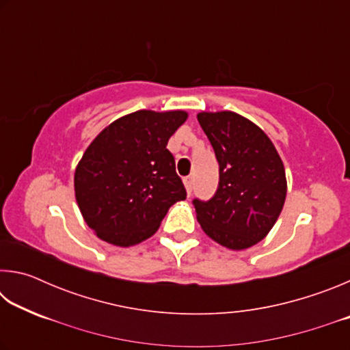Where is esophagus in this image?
Returning <instances> with one entry per match:
<instances>
[{
	"label": "esophagus",
	"instance_id": "obj_1",
	"mask_svg": "<svg viewBox=\"0 0 350 350\" xmlns=\"http://www.w3.org/2000/svg\"><path fill=\"white\" fill-rule=\"evenodd\" d=\"M183 185H185V188H187V193L191 194V191H193V177L191 176L183 177Z\"/></svg>",
	"mask_w": 350,
	"mask_h": 350
}]
</instances>
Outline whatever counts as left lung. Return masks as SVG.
<instances>
[{
	"label": "left lung",
	"mask_w": 350,
	"mask_h": 350,
	"mask_svg": "<svg viewBox=\"0 0 350 350\" xmlns=\"http://www.w3.org/2000/svg\"><path fill=\"white\" fill-rule=\"evenodd\" d=\"M198 120L219 163L215 196L193 199L198 221L213 241L244 250L267 236L282 210V161L262 129L236 112H200Z\"/></svg>",
	"instance_id": "1"
}]
</instances>
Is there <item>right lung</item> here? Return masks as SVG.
I'll return each instance as SVG.
<instances>
[{"mask_svg":"<svg viewBox=\"0 0 350 350\" xmlns=\"http://www.w3.org/2000/svg\"><path fill=\"white\" fill-rule=\"evenodd\" d=\"M185 120L183 111H137L112 122L88 146L75 170V199L100 239L139 244L187 198L167 148Z\"/></svg>","mask_w":350,"mask_h":350,"instance_id":"obj_1","label":"right lung"}]
</instances>
